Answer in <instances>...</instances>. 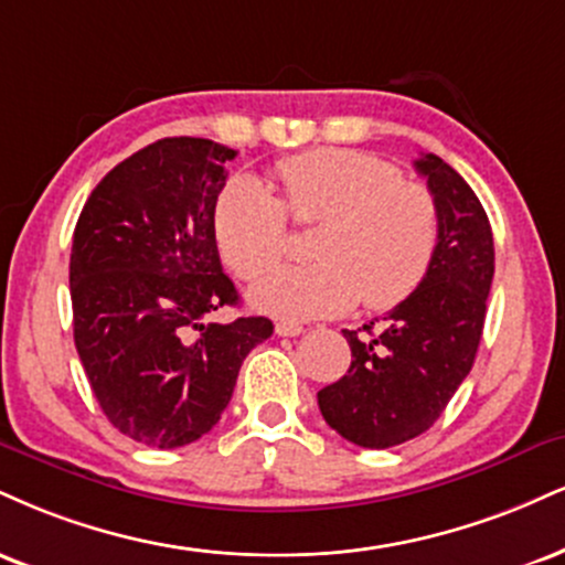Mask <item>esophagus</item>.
Here are the masks:
<instances>
[{
	"label": "esophagus",
	"mask_w": 565,
	"mask_h": 565,
	"mask_svg": "<svg viewBox=\"0 0 565 565\" xmlns=\"http://www.w3.org/2000/svg\"><path fill=\"white\" fill-rule=\"evenodd\" d=\"M302 326L300 323H291V321H278L276 323V334L278 337H300L302 334Z\"/></svg>",
	"instance_id": "34e87169"
}]
</instances>
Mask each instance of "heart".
Instances as JSON below:
<instances>
[{
  "instance_id": "heart-1",
  "label": "heart",
  "mask_w": 565,
  "mask_h": 565,
  "mask_svg": "<svg viewBox=\"0 0 565 565\" xmlns=\"http://www.w3.org/2000/svg\"><path fill=\"white\" fill-rule=\"evenodd\" d=\"M281 196L253 175L221 189L213 231L236 276L255 278L287 247V215L317 223L308 265H284L249 289L257 310L284 318L339 316L363 300L371 310L405 302L439 249V207L426 186L403 181L390 160L358 149H316L274 168Z\"/></svg>"
}]
</instances>
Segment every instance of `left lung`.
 I'll use <instances>...</instances> for the list:
<instances>
[{
  "label": "left lung",
  "mask_w": 565,
  "mask_h": 565,
  "mask_svg": "<svg viewBox=\"0 0 565 565\" xmlns=\"http://www.w3.org/2000/svg\"><path fill=\"white\" fill-rule=\"evenodd\" d=\"M439 207V249L424 284L366 334L344 329L350 371L318 392L326 424L352 445L386 450L431 429L477 358L494 276L479 196L437 154L413 162ZM360 330V329H358Z\"/></svg>",
  "instance_id": "1"
}]
</instances>
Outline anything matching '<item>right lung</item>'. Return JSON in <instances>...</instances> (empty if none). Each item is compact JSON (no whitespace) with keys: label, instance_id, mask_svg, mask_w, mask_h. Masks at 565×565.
Segmentation results:
<instances>
[{"label":"right lung","instance_id":"add662e5","mask_svg":"<svg viewBox=\"0 0 565 565\" xmlns=\"http://www.w3.org/2000/svg\"><path fill=\"white\" fill-rule=\"evenodd\" d=\"M236 149L160 139L97 183L73 231V339L107 420L139 445L173 450L213 429L244 358L274 334L239 302L217 257L213 213Z\"/></svg>","mask_w":565,"mask_h":565}]
</instances>
